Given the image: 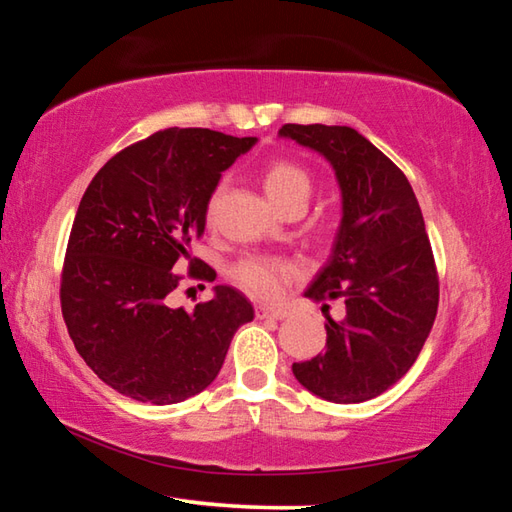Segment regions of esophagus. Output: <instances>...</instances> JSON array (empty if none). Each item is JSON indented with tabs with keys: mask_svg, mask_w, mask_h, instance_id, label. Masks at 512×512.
<instances>
[{
	"mask_svg": "<svg viewBox=\"0 0 512 512\" xmlns=\"http://www.w3.org/2000/svg\"><path fill=\"white\" fill-rule=\"evenodd\" d=\"M255 316L257 318H275V320H282L287 318L282 309H273V307H264V305H257L255 307Z\"/></svg>",
	"mask_w": 512,
	"mask_h": 512,
	"instance_id": "obj_1",
	"label": "esophagus"
}]
</instances>
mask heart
I'll return each mask as SVG.
<instances>
[{"instance_id":"1","label":"heart","mask_w":512,"mask_h":512,"mask_svg":"<svg viewBox=\"0 0 512 512\" xmlns=\"http://www.w3.org/2000/svg\"><path fill=\"white\" fill-rule=\"evenodd\" d=\"M262 185L266 196L271 198V203L277 210H282L289 203L305 205L311 194V176L307 169L282 158L266 164L262 173ZM230 275L250 296L273 300L280 296L284 284L293 275V264H289L287 259L248 255L232 266Z\"/></svg>"}]
</instances>
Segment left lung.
<instances>
[{"mask_svg":"<svg viewBox=\"0 0 512 512\" xmlns=\"http://www.w3.org/2000/svg\"><path fill=\"white\" fill-rule=\"evenodd\" d=\"M280 137L332 164L343 203L332 255L305 296L343 298L345 318L325 316L327 350L293 363V375L327 402L372 400L409 372L436 320L438 273L418 198L350 126L284 124Z\"/></svg>","mask_w":512,"mask_h":512,"instance_id":"obj_1","label":"left lung"}]
</instances>
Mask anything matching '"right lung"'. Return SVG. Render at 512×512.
<instances>
[{
	"label": "right lung",
	"mask_w": 512,
	"mask_h": 512,
	"mask_svg": "<svg viewBox=\"0 0 512 512\" xmlns=\"http://www.w3.org/2000/svg\"><path fill=\"white\" fill-rule=\"evenodd\" d=\"M257 137L167 128L99 169L74 216L60 282L67 332L83 361L117 393L176 404L219 375L237 329L255 318L244 293L219 284L192 311L169 305L176 268L214 280L192 257L225 171Z\"/></svg>",
	"instance_id": "right-lung-1"
}]
</instances>
